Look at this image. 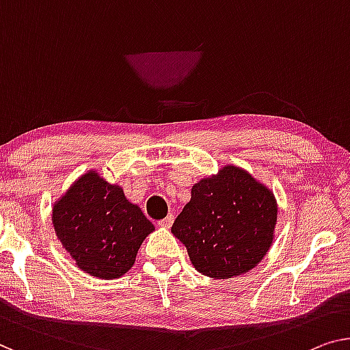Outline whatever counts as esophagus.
<instances>
[{
  "label": "esophagus",
  "mask_w": 350,
  "mask_h": 350,
  "mask_svg": "<svg viewBox=\"0 0 350 350\" xmlns=\"http://www.w3.org/2000/svg\"><path fill=\"white\" fill-rule=\"evenodd\" d=\"M173 223H174V215H173V213H170L168 217L159 221V226H161V228H171V225H173Z\"/></svg>",
  "instance_id": "obj_1"
}]
</instances>
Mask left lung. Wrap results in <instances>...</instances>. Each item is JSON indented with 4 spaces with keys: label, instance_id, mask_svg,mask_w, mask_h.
I'll list each match as a JSON object with an SVG mask.
<instances>
[{
    "label": "left lung",
    "instance_id": "left-lung-1",
    "mask_svg": "<svg viewBox=\"0 0 350 350\" xmlns=\"http://www.w3.org/2000/svg\"><path fill=\"white\" fill-rule=\"evenodd\" d=\"M278 206L269 187L241 166L226 165L191 187L171 232L193 267L215 280L256 267L272 247Z\"/></svg>",
    "mask_w": 350,
    "mask_h": 350
}]
</instances>
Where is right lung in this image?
I'll use <instances>...</instances> for the list:
<instances>
[{
  "instance_id": "right-lung-1",
  "label": "right lung",
  "mask_w": 350,
  "mask_h": 350,
  "mask_svg": "<svg viewBox=\"0 0 350 350\" xmlns=\"http://www.w3.org/2000/svg\"><path fill=\"white\" fill-rule=\"evenodd\" d=\"M51 221L80 270L102 280L127 273L143 241L154 231L122 187L109 184L94 170L78 177L55 202Z\"/></svg>"
}]
</instances>
